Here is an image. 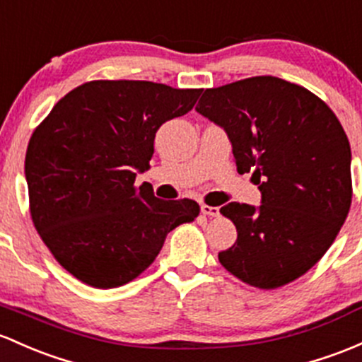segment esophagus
<instances>
[{
	"label": "esophagus",
	"mask_w": 362,
	"mask_h": 362,
	"mask_svg": "<svg viewBox=\"0 0 362 362\" xmlns=\"http://www.w3.org/2000/svg\"><path fill=\"white\" fill-rule=\"evenodd\" d=\"M200 211H202V214H204V216H211V217H217L219 216V209L217 207H212V205H202L200 207Z\"/></svg>",
	"instance_id": "34e87169"
}]
</instances>
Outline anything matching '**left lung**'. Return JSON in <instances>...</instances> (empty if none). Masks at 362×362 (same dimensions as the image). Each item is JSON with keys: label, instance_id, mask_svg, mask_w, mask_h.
<instances>
[{"label": "left lung", "instance_id": "1", "mask_svg": "<svg viewBox=\"0 0 362 362\" xmlns=\"http://www.w3.org/2000/svg\"><path fill=\"white\" fill-rule=\"evenodd\" d=\"M198 114L219 124L236 170L252 173L262 205H224L235 245L219 262L260 290L305 274L335 242L352 202L351 145L320 96L273 76L205 89Z\"/></svg>", "mask_w": 362, "mask_h": 362}]
</instances>
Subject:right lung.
Returning <instances> with one entry per match:
<instances>
[{"label":"right lung","instance_id":"1","mask_svg":"<svg viewBox=\"0 0 362 362\" xmlns=\"http://www.w3.org/2000/svg\"><path fill=\"white\" fill-rule=\"evenodd\" d=\"M202 89L151 81H89L34 129L25 153L29 211L57 262L93 288L138 278L165 236L200 212L136 185L167 120L188 114Z\"/></svg>","mask_w":362,"mask_h":362}]
</instances>
